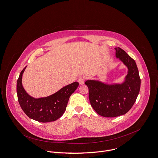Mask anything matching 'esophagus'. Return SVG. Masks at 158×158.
<instances>
[{
	"label": "esophagus",
	"instance_id": "34e87169",
	"mask_svg": "<svg viewBox=\"0 0 158 158\" xmlns=\"http://www.w3.org/2000/svg\"><path fill=\"white\" fill-rule=\"evenodd\" d=\"M85 78L84 77H80L78 80V83L80 84V85H82L85 82Z\"/></svg>",
	"mask_w": 158,
	"mask_h": 158
}]
</instances>
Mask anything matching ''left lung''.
Segmentation results:
<instances>
[{"instance_id": "8db88e82", "label": "left lung", "mask_w": 158, "mask_h": 158, "mask_svg": "<svg viewBox=\"0 0 158 158\" xmlns=\"http://www.w3.org/2000/svg\"><path fill=\"white\" fill-rule=\"evenodd\" d=\"M116 57L128 68L122 84L106 85L98 81L86 80L92 107L101 116L114 117L128 112L134 104L141 86V78L135 61L122 49L115 48Z\"/></svg>"}]
</instances>
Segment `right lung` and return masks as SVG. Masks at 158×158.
I'll list each match as a JSON object with an SVG mask.
<instances>
[{"instance_id": "right-lung-1", "label": "right lung", "mask_w": 158, "mask_h": 158, "mask_svg": "<svg viewBox=\"0 0 158 158\" xmlns=\"http://www.w3.org/2000/svg\"><path fill=\"white\" fill-rule=\"evenodd\" d=\"M26 67L22 70L17 81V99L21 109L29 118L40 122L55 121L64 114L69 97L77 89V81L68 85L56 93L44 98H34L24 90L22 77Z\"/></svg>"}]
</instances>
